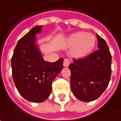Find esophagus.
Segmentation results:
<instances>
[{"label": "esophagus", "instance_id": "obj_1", "mask_svg": "<svg viewBox=\"0 0 121 121\" xmlns=\"http://www.w3.org/2000/svg\"><path fill=\"white\" fill-rule=\"evenodd\" d=\"M69 64H70V62H69V60L67 59H66L64 60L63 66H64V67H68L69 65Z\"/></svg>", "mask_w": 121, "mask_h": 121}]
</instances>
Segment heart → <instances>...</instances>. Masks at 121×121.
<instances>
[{"label": "heart", "mask_w": 121, "mask_h": 121, "mask_svg": "<svg viewBox=\"0 0 121 121\" xmlns=\"http://www.w3.org/2000/svg\"><path fill=\"white\" fill-rule=\"evenodd\" d=\"M95 37L90 33L77 32L71 35L68 40V44L73 47V55L77 58H82L90 53L95 45Z\"/></svg>", "instance_id": "b5f03b06"}]
</instances>
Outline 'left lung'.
<instances>
[{"mask_svg":"<svg viewBox=\"0 0 121 121\" xmlns=\"http://www.w3.org/2000/svg\"><path fill=\"white\" fill-rule=\"evenodd\" d=\"M99 50L69 66L71 88L75 97L90 102L100 97L108 86L112 73V55L106 42L97 34Z\"/></svg>","mask_w":121,"mask_h":121,"instance_id":"1","label":"left lung"}]
</instances>
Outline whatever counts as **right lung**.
Listing matches in <instances>:
<instances>
[{
  "mask_svg": "<svg viewBox=\"0 0 121 121\" xmlns=\"http://www.w3.org/2000/svg\"><path fill=\"white\" fill-rule=\"evenodd\" d=\"M42 26H37L17 42L11 58L12 76L17 90L25 99L33 103L46 100L52 82L63 68V58L54 62L45 61L35 45V35Z\"/></svg>",
  "mask_w": 121,
  "mask_h": 121,
  "instance_id": "add662e5",
  "label": "right lung"
}]
</instances>
